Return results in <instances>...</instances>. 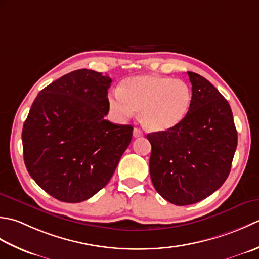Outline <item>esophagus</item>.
<instances>
[{"label": "esophagus", "instance_id": "esophagus-1", "mask_svg": "<svg viewBox=\"0 0 259 259\" xmlns=\"http://www.w3.org/2000/svg\"><path fill=\"white\" fill-rule=\"evenodd\" d=\"M133 135H134V137H141V136H143V132H142L140 128H134Z\"/></svg>", "mask_w": 259, "mask_h": 259}]
</instances>
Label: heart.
Masks as SVG:
<instances>
[{
    "label": "heart",
    "mask_w": 259,
    "mask_h": 259,
    "mask_svg": "<svg viewBox=\"0 0 259 259\" xmlns=\"http://www.w3.org/2000/svg\"><path fill=\"white\" fill-rule=\"evenodd\" d=\"M192 91L181 79L163 76H137L122 83L120 92L109 98L112 112L128 118L140 110V119L146 130L166 132L180 125L189 114Z\"/></svg>",
    "instance_id": "heart-1"
}]
</instances>
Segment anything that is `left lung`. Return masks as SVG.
Wrapping results in <instances>:
<instances>
[{
	"instance_id": "8db88e82",
	"label": "left lung",
	"mask_w": 259,
	"mask_h": 259,
	"mask_svg": "<svg viewBox=\"0 0 259 259\" xmlns=\"http://www.w3.org/2000/svg\"><path fill=\"white\" fill-rule=\"evenodd\" d=\"M188 75L192 103L187 117L177 127L146 136L153 186L177 205L197 203L223 186L238 141L228 102L202 76Z\"/></svg>"
}]
</instances>
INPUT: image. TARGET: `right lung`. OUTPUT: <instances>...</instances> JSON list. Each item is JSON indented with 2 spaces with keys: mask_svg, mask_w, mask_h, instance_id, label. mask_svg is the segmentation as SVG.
<instances>
[{
  "mask_svg": "<svg viewBox=\"0 0 259 259\" xmlns=\"http://www.w3.org/2000/svg\"><path fill=\"white\" fill-rule=\"evenodd\" d=\"M112 79L71 71L42 89L23 124L24 163L31 178L63 202L102 190L131 143L133 127L105 119Z\"/></svg>",
  "mask_w": 259,
  "mask_h": 259,
  "instance_id": "add662e5",
  "label": "right lung"
}]
</instances>
